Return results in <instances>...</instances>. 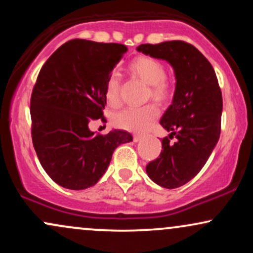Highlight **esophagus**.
I'll list each match as a JSON object with an SVG mask.
<instances>
[{
	"label": "esophagus",
	"mask_w": 253,
	"mask_h": 253,
	"mask_svg": "<svg viewBox=\"0 0 253 253\" xmlns=\"http://www.w3.org/2000/svg\"><path fill=\"white\" fill-rule=\"evenodd\" d=\"M141 138H143V135H141V134H133V140H134L135 143L140 141Z\"/></svg>",
	"instance_id": "esophagus-1"
}]
</instances>
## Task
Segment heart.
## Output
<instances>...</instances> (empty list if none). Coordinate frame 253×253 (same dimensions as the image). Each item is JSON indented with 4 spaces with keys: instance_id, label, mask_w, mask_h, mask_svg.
<instances>
[{
    "instance_id": "b5f03b06",
    "label": "heart",
    "mask_w": 253,
    "mask_h": 253,
    "mask_svg": "<svg viewBox=\"0 0 253 253\" xmlns=\"http://www.w3.org/2000/svg\"><path fill=\"white\" fill-rule=\"evenodd\" d=\"M130 71L145 83L151 85V94L155 98L164 100L170 95L171 86L167 81V70L159 60L152 57H139L130 63ZM104 96L109 106L117 107L120 103V78L117 72H112L104 86ZM159 110L155 104H146L139 108H124L115 113L113 123L117 127L129 132H143L158 117Z\"/></svg>"
}]
</instances>
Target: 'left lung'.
Returning <instances> with one entry per match:
<instances>
[{
    "instance_id": "1",
    "label": "left lung",
    "mask_w": 253,
    "mask_h": 253,
    "mask_svg": "<svg viewBox=\"0 0 253 253\" xmlns=\"http://www.w3.org/2000/svg\"><path fill=\"white\" fill-rule=\"evenodd\" d=\"M136 51L167 60L175 72L172 103L161 119L170 134L162 140L158 158L146 167L153 182L175 189L201 171L216 146L221 130V90L211 64L190 43L181 40L143 43ZM173 136L176 141L172 144L169 139Z\"/></svg>"
}]
</instances>
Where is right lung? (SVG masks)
I'll use <instances>...</instances> for the list:
<instances>
[{"label":"right lung","mask_w":253,"mask_h":253,"mask_svg":"<svg viewBox=\"0 0 253 253\" xmlns=\"http://www.w3.org/2000/svg\"><path fill=\"white\" fill-rule=\"evenodd\" d=\"M127 52L121 43L74 39L46 60L32 91V140L40 164L57 184L82 190L96 184L114 150L129 143L126 130L96 134L92 120L104 121V86Z\"/></svg>","instance_id":"obj_1"}]
</instances>
